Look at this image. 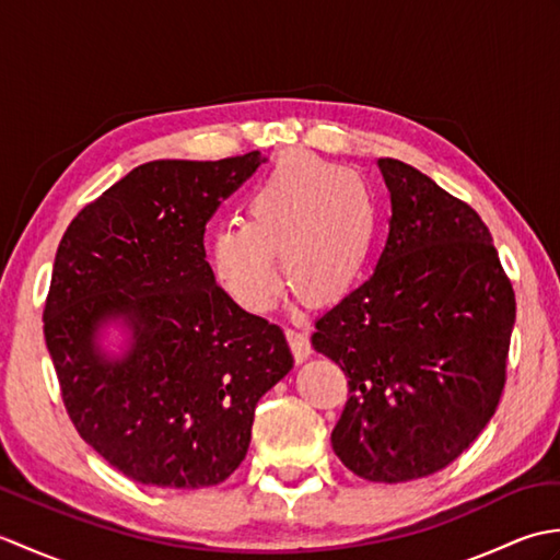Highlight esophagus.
Returning <instances> with one entry per match:
<instances>
[{"instance_id": "esophagus-1", "label": "esophagus", "mask_w": 560, "mask_h": 560, "mask_svg": "<svg viewBox=\"0 0 560 560\" xmlns=\"http://www.w3.org/2000/svg\"><path fill=\"white\" fill-rule=\"evenodd\" d=\"M287 339L291 343V351L295 355V361L303 363L305 359H311V353H313L311 339H307V335H305L301 327H289L287 329Z\"/></svg>"}]
</instances>
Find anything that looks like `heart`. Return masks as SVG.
<instances>
[{
  "instance_id": "b5f03b06",
  "label": "heart",
  "mask_w": 560,
  "mask_h": 560,
  "mask_svg": "<svg viewBox=\"0 0 560 560\" xmlns=\"http://www.w3.org/2000/svg\"><path fill=\"white\" fill-rule=\"evenodd\" d=\"M377 233L371 189L343 165L311 153L283 156L245 199V221L209 235V265L221 289L249 313L279 299V265L307 299L329 303L363 277Z\"/></svg>"
}]
</instances>
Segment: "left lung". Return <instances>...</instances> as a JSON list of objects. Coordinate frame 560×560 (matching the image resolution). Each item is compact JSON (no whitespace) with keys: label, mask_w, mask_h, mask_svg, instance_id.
I'll return each instance as SVG.
<instances>
[{"label":"left lung","mask_w":560,"mask_h":560,"mask_svg":"<svg viewBox=\"0 0 560 560\" xmlns=\"http://www.w3.org/2000/svg\"><path fill=\"white\" fill-rule=\"evenodd\" d=\"M392 219L373 277L315 319L313 347L349 377L331 431L355 477H431L467 450L505 385L515 293L469 205L380 159Z\"/></svg>","instance_id":"left-lung-1"}]
</instances>
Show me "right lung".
Returning <instances> with one entry per match:
<instances>
[{
    "label": "right lung",
    "instance_id": "obj_1",
    "mask_svg": "<svg viewBox=\"0 0 560 560\" xmlns=\"http://www.w3.org/2000/svg\"><path fill=\"white\" fill-rule=\"evenodd\" d=\"M267 159L151 161L83 207L57 247L45 343L79 435L125 477L205 489L241 467L255 407L293 355L217 287L205 231Z\"/></svg>",
    "mask_w": 560,
    "mask_h": 560
}]
</instances>
